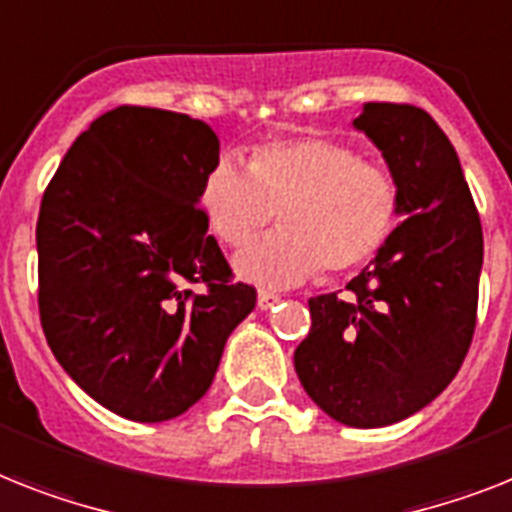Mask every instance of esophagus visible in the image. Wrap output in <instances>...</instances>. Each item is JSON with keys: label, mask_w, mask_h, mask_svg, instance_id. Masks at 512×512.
I'll return each instance as SVG.
<instances>
[{"label": "esophagus", "mask_w": 512, "mask_h": 512, "mask_svg": "<svg viewBox=\"0 0 512 512\" xmlns=\"http://www.w3.org/2000/svg\"><path fill=\"white\" fill-rule=\"evenodd\" d=\"M256 301H259L261 311H269V308L280 303V295L272 293V290H259V298H256Z\"/></svg>", "instance_id": "esophagus-1"}]
</instances>
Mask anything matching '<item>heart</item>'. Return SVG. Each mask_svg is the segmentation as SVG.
<instances>
[{
  "label": "heart",
  "instance_id": "1",
  "mask_svg": "<svg viewBox=\"0 0 512 512\" xmlns=\"http://www.w3.org/2000/svg\"><path fill=\"white\" fill-rule=\"evenodd\" d=\"M214 238L243 246L280 211V227L238 253L246 280L293 285L324 272L342 274L374 259L398 225L400 190L382 164L327 135L266 141L248 167L222 154L198 193Z\"/></svg>",
  "mask_w": 512,
  "mask_h": 512
}]
</instances>
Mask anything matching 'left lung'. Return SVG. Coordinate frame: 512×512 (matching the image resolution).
Listing matches in <instances>:
<instances>
[{"label": "left lung", "instance_id": "obj_1", "mask_svg": "<svg viewBox=\"0 0 512 512\" xmlns=\"http://www.w3.org/2000/svg\"><path fill=\"white\" fill-rule=\"evenodd\" d=\"M382 151L400 190V222L348 295L308 301L295 348L303 390L345 426L413 416L458 374L476 329L484 238L453 143L432 114L369 101L353 120Z\"/></svg>", "mask_w": 512, "mask_h": 512}]
</instances>
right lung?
<instances>
[{
    "instance_id": "right-lung-1",
    "label": "right lung",
    "mask_w": 512,
    "mask_h": 512,
    "mask_svg": "<svg viewBox=\"0 0 512 512\" xmlns=\"http://www.w3.org/2000/svg\"><path fill=\"white\" fill-rule=\"evenodd\" d=\"M217 159L206 122L125 104L75 138L41 198L46 342L80 390L130 421H167L204 398L256 306L198 209Z\"/></svg>"
}]
</instances>
